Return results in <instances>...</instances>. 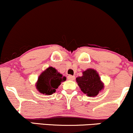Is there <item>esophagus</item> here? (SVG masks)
Instances as JSON below:
<instances>
[{"label":"esophagus","mask_w":133,"mask_h":133,"mask_svg":"<svg viewBox=\"0 0 133 133\" xmlns=\"http://www.w3.org/2000/svg\"><path fill=\"white\" fill-rule=\"evenodd\" d=\"M67 78H68L69 80H75V76H72V75H68L67 76Z\"/></svg>","instance_id":"obj_1"}]
</instances>
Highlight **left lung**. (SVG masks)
Here are the masks:
<instances>
[{"instance_id":"1","label":"left lung","mask_w":133,"mask_h":133,"mask_svg":"<svg viewBox=\"0 0 133 133\" xmlns=\"http://www.w3.org/2000/svg\"><path fill=\"white\" fill-rule=\"evenodd\" d=\"M83 75L76 78L78 85L87 96L95 97L104 89V83L96 70L88 68L83 71Z\"/></svg>"}]
</instances>
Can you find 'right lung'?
Returning <instances> with one entry per match:
<instances>
[{
	"label": "right lung",
	"instance_id": "right-lung-1",
	"mask_svg": "<svg viewBox=\"0 0 133 133\" xmlns=\"http://www.w3.org/2000/svg\"><path fill=\"white\" fill-rule=\"evenodd\" d=\"M66 79V78L58 72L57 70L49 66L39 75L35 83L36 89L42 94L51 95L55 93L61 83Z\"/></svg>",
	"mask_w": 133,
	"mask_h": 133
}]
</instances>
